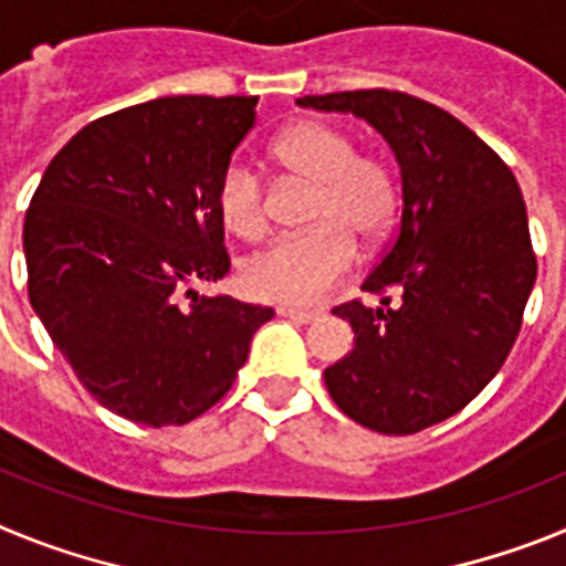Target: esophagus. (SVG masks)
<instances>
[{
    "label": "esophagus",
    "instance_id": "34e87169",
    "mask_svg": "<svg viewBox=\"0 0 566 566\" xmlns=\"http://www.w3.org/2000/svg\"><path fill=\"white\" fill-rule=\"evenodd\" d=\"M280 317L292 319V323H300V326H306V323H314L319 319L317 312H300V308H277Z\"/></svg>",
    "mask_w": 566,
    "mask_h": 566
}]
</instances>
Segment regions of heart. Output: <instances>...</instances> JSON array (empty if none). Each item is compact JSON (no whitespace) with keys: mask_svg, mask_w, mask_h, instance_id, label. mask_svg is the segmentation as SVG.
Here are the masks:
<instances>
[{"mask_svg":"<svg viewBox=\"0 0 566 566\" xmlns=\"http://www.w3.org/2000/svg\"><path fill=\"white\" fill-rule=\"evenodd\" d=\"M274 158L286 178L314 189L306 207L308 232L274 240L240 266V283L254 300L312 306L354 269L357 243L379 247L399 212V181L391 164L357 153L343 127L306 118L280 133ZM214 203L240 238L266 234L272 189L254 164L232 161L218 178Z\"/></svg>","mask_w":566,"mask_h":566,"instance_id":"1","label":"heart"}]
</instances>
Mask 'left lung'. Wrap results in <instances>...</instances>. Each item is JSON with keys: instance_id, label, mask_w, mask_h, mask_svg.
<instances>
[{"instance_id": "8db88e82", "label": "left lung", "mask_w": 566, "mask_h": 566, "mask_svg": "<svg viewBox=\"0 0 566 566\" xmlns=\"http://www.w3.org/2000/svg\"><path fill=\"white\" fill-rule=\"evenodd\" d=\"M300 107L354 113L391 144L402 218L363 292L334 314L354 352L326 368L339 411L377 433L408 437L453 417L507 359L536 283L516 175L448 109L402 90H345Z\"/></svg>"}]
</instances>
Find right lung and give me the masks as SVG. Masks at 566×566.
Wrapping results in <instances>:
<instances>
[{
  "label": "right lung",
  "instance_id": "obj_1",
  "mask_svg": "<svg viewBox=\"0 0 566 566\" xmlns=\"http://www.w3.org/2000/svg\"><path fill=\"white\" fill-rule=\"evenodd\" d=\"M254 107V96H167L102 115L30 198V306L78 382L129 422L207 413L274 317L189 289L229 272L214 189Z\"/></svg>",
  "mask_w": 566,
  "mask_h": 566
}]
</instances>
